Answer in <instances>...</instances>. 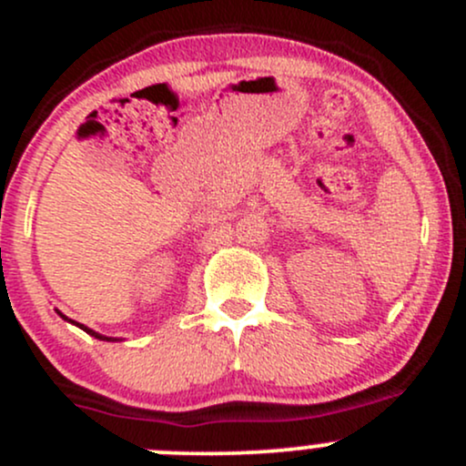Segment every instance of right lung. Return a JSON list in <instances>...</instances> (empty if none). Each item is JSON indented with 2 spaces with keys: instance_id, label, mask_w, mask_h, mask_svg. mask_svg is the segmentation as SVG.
Segmentation results:
<instances>
[{
  "instance_id": "obj_1",
  "label": "right lung",
  "mask_w": 466,
  "mask_h": 466,
  "mask_svg": "<svg viewBox=\"0 0 466 466\" xmlns=\"http://www.w3.org/2000/svg\"><path fill=\"white\" fill-rule=\"evenodd\" d=\"M60 315H62V312H60ZM62 317H65V315H62ZM65 319H66V317H65ZM66 321L76 323L77 328H82V330H85V332H89V335H91V337H96V339H102V341H114V337H105V335H100V332H96V330H91V328H86L85 323H77V321H73V319H66Z\"/></svg>"
}]
</instances>
